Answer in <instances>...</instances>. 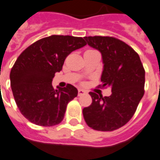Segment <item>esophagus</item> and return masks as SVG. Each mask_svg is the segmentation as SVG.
<instances>
[{
    "label": "esophagus",
    "mask_w": 160,
    "mask_h": 160,
    "mask_svg": "<svg viewBox=\"0 0 160 160\" xmlns=\"http://www.w3.org/2000/svg\"><path fill=\"white\" fill-rule=\"evenodd\" d=\"M85 93H86V92H85L84 90H81V89H79V90H78V95H79V96L84 95Z\"/></svg>",
    "instance_id": "obj_1"
}]
</instances>
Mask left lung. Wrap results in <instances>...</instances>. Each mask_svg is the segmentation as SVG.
I'll return each mask as SVG.
<instances>
[{
    "label": "left lung",
    "mask_w": 160,
    "mask_h": 160,
    "mask_svg": "<svg viewBox=\"0 0 160 160\" xmlns=\"http://www.w3.org/2000/svg\"><path fill=\"white\" fill-rule=\"evenodd\" d=\"M84 39L90 47L101 52L102 87L110 86L112 91L109 97L90 92L92 102L84 108V119L94 130L114 131L134 115L144 95L145 70L139 55L122 41L109 36Z\"/></svg>",
    "instance_id": "obj_1"
}]
</instances>
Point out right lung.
<instances>
[{
	"label": "right lung",
	"mask_w": 160,
	"mask_h": 160,
	"mask_svg": "<svg viewBox=\"0 0 160 160\" xmlns=\"http://www.w3.org/2000/svg\"><path fill=\"white\" fill-rule=\"evenodd\" d=\"M86 45L81 37L52 35L35 41L18 58L10 73L11 87L18 108L30 122L52 126L62 121L78 90L69 84L54 90L52 81L66 57Z\"/></svg>",
	"instance_id": "add662e5"
}]
</instances>
